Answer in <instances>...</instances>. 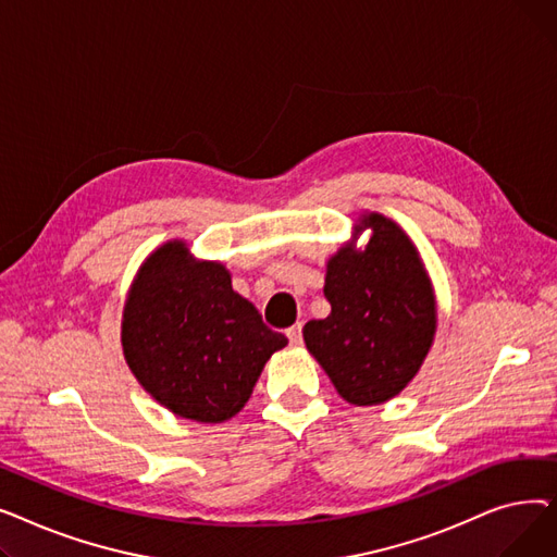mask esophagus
<instances>
[{
  "instance_id": "34e87169",
  "label": "esophagus",
  "mask_w": 557,
  "mask_h": 557,
  "mask_svg": "<svg viewBox=\"0 0 557 557\" xmlns=\"http://www.w3.org/2000/svg\"><path fill=\"white\" fill-rule=\"evenodd\" d=\"M286 336H288L290 345H300L302 343V323H296L294 327H288Z\"/></svg>"
}]
</instances>
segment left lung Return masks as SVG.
Here are the masks:
<instances>
[{"label":"left lung","instance_id":"8db88e82","mask_svg":"<svg viewBox=\"0 0 557 557\" xmlns=\"http://www.w3.org/2000/svg\"><path fill=\"white\" fill-rule=\"evenodd\" d=\"M371 230L359 249L358 234ZM332 313L302 330L309 355L355 406L399 395L420 372L437 330L431 277L413 239L393 219L363 212L352 239L327 261Z\"/></svg>","mask_w":557,"mask_h":557}]
</instances>
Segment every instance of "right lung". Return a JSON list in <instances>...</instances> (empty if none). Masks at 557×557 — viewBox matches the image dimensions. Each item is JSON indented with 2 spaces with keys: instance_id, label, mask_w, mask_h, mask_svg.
<instances>
[{
  "instance_id": "obj_1",
  "label": "right lung",
  "mask_w": 557,
  "mask_h": 557,
  "mask_svg": "<svg viewBox=\"0 0 557 557\" xmlns=\"http://www.w3.org/2000/svg\"><path fill=\"white\" fill-rule=\"evenodd\" d=\"M286 336L263 325L221 261L171 239L139 267L124 305V359L173 416L219 424L237 416Z\"/></svg>"
}]
</instances>
